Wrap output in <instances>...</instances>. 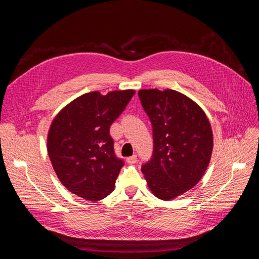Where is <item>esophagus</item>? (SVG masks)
<instances>
[{
    "instance_id": "esophagus-1",
    "label": "esophagus",
    "mask_w": 259,
    "mask_h": 259,
    "mask_svg": "<svg viewBox=\"0 0 259 259\" xmlns=\"http://www.w3.org/2000/svg\"><path fill=\"white\" fill-rule=\"evenodd\" d=\"M127 163L128 164H135L137 162V155H132V156H128V158L126 159Z\"/></svg>"
}]
</instances>
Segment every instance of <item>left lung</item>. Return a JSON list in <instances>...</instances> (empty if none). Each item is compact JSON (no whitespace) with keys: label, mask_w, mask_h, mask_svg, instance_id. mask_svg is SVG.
Wrapping results in <instances>:
<instances>
[{"label":"left lung","mask_w":259,"mask_h":259,"mask_svg":"<svg viewBox=\"0 0 259 259\" xmlns=\"http://www.w3.org/2000/svg\"><path fill=\"white\" fill-rule=\"evenodd\" d=\"M138 96L152 124L153 153L142 166L149 189L164 201L197 185L213 151V132L205 112L173 90H140Z\"/></svg>","instance_id":"obj_1"}]
</instances>
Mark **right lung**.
I'll list each match as a JSON object with an SVG mask.
<instances>
[{
    "instance_id": "1",
    "label": "right lung",
    "mask_w": 259,
    "mask_h": 259,
    "mask_svg": "<svg viewBox=\"0 0 259 259\" xmlns=\"http://www.w3.org/2000/svg\"><path fill=\"white\" fill-rule=\"evenodd\" d=\"M134 94L133 90L107 95L86 93L55 116L48 152L55 173L70 192L95 202L113 191L124 162L114 153L110 126Z\"/></svg>"
}]
</instances>
